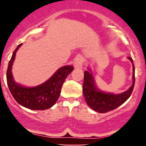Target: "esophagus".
<instances>
[{
  "label": "esophagus",
  "instance_id": "obj_1",
  "mask_svg": "<svg viewBox=\"0 0 146 146\" xmlns=\"http://www.w3.org/2000/svg\"><path fill=\"white\" fill-rule=\"evenodd\" d=\"M83 62H84V60H83L82 57H81V56L76 57V58H75V62H74L75 68H82Z\"/></svg>",
  "mask_w": 146,
  "mask_h": 146
}]
</instances>
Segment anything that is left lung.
<instances>
[{
  "label": "left lung",
  "instance_id": "1",
  "mask_svg": "<svg viewBox=\"0 0 146 146\" xmlns=\"http://www.w3.org/2000/svg\"><path fill=\"white\" fill-rule=\"evenodd\" d=\"M128 59L132 64V86L126 91L120 94L114 95L113 93H107L101 91L95 86L94 79L92 75L91 71L84 72V78L83 83V94L87 104L90 108L100 113H105L115 109L121 106L130 98L135 86V66L132 58L128 57Z\"/></svg>",
  "mask_w": 146,
  "mask_h": 146
}]
</instances>
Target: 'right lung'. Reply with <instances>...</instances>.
<instances>
[{
  "instance_id": "add662e5",
  "label": "right lung",
  "mask_w": 146,
  "mask_h": 146,
  "mask_svg": "<svg viewBox=\"0 0 146 146\" xmlns=\"http://www.w3.org/2000/svg\"><path fill=\"white\" fill-rule=\"evenodd\" d=\"M22 45L20 44L13 53L8 64L7 82L11 95L16 102L29 109L44 110L50 108L59 98L65 79L73 71V66H64L59 69L47 81L35 87H25L14 80L11 68L16 53Z\"/></svg>"
}]
</instances>
